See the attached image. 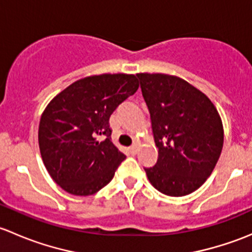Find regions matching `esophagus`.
Here are the masks:
<instances>
[{
  "mask_svg": "<svg viewBox=\"0 0 252 252\" xmlns=\"http://www.w3.org/2000/svg\"><path fill=\"white\" fill-rule=\"evenodd\" d=\"M129 150H130V152H131V154H133V155H135L136 152H138V150H139V146H138V145H133V146H130V149H129Z\"/></svg>",
  "mask_w": 252,
  "mask_h": 252,
  "instance_id": "esophagus-1",
  "label": "esophagus"
}]
</instances>
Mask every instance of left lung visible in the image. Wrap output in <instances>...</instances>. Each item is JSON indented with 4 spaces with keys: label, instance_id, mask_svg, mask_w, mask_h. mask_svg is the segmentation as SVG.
Segmentation results:
<instances>
[{
    "label": "left lung",
    "instance_id": "obj_1",
    "mask_svg": "<svg viewBox=\"0 0 252 252\" xmlns=\"http://www.w3.org/2000/svg\"><path fill=\"white\" fill-rule=\"evenodd\" d=\"M158 150L145 168L152 187L168 196H185L210 177L223 147L222 119L202 91L177 75L138 73Z\"/></svg>",
    "mask_w": 252,
    "mask_h": 252
}]
</instances>
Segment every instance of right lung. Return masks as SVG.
Wrapping results in <instances>:
<instances>
[{
	"mask_svg": "<svg viewBox=\"0 0 252 252\" xmlns=\"http://www.w3.org/2000/svg\"><path fill=\"white\" fill-rule=\"evenodd\" d=\"M138 89L134 74L90 75L50 101L40 118V154L48 174L64 191L89 196L111 182L126 156L111 141L108 119ZM100 135L106 136L103 142Z\"/></svg>",
	"mask_w": 252,
	"mask_h": 252,
	"instance_id": "obj_1",
	"label": "right lung"
}]
</instances>
